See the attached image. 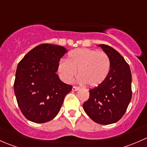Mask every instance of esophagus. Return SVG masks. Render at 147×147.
Masks as SVG:
<instances>
[{
    "instance_id": "1",
    "label": "esophagus",
    "mask_w": 147,
    "mask_h": 147,
    "mask_svg": "<svg viewBox=\"0 0 147 147\" xmlns=\"http://www.w3.org/2000/svg\"><path fill=\"white\" fill-rule=\"evenodd\" d=\"M80 90V87H76V86H74V87H72V91H78V90Z\"/></svg>"
}]
</instances>
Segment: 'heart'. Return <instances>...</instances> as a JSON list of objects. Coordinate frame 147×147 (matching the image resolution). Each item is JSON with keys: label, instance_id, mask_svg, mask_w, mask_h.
I'll list each match as a JSON object with an SVG mask.
<instances>
[{"label": "heart", "instance_id": "1", "mask_svg": "<svg viewBox=\"0 0 147 147\" xmlns=\"http://www.w3.org/2000/svg\"><path fill=\"white\" fill-rule=\"evenodd\" d=\"M110 67V59L105 52L80 48L69 52L66 61L60 60L57 71L65 82H72L78 72L81 84L95 87L105 82L109 75Z\"/></svg>", "mask_w": 147, "mask_h": 147}]
</instances>
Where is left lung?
Returning <instances> with one entry per match:
<instances>
[{"label": "left lung", "mask_w": 147, "mask_h": 147, "mask_svg": "<svg viewBox=\"0 0 147 147\" xmlns=\"http://www.w3.org/2000/svg\"><path fill=\"white\" fill-rule=\"evenodd\" d=\"M98 46L110 59V71L105 82L90 90L83 109L95 122L110 124L122 117L131 101V74L129 65L116 50L104 44Z\"/></svg>", "instance_id": "1"}]
</instances>
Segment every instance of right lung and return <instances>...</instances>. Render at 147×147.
<instances>
[{
	"label": "right lung",
	"mask_w": 147,
	"mask_h": 147,
	"mask_svg": "<svg viewBox=\"0 0 147 147\" xmlns=\"http://www.w3.org/2000/svg\"><path fill=\"white\" fill-rule=\"evenodd\" d=\"M67 50L63 46L41 44L20 60L16 69L14 92L19 108L32 122L55 117L72 86L56 74L59 62Z\"/></svg>",
	"instance_id": "1"
}]
</instances>
